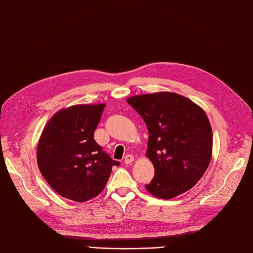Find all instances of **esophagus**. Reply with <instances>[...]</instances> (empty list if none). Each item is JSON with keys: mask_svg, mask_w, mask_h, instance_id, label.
Returning a JSON list of instances; mask_svg holds the SVG:
<instances>
[{"mask_svg": "<svg viewBox=\"0 0 253 253\" xmlns=\"http://www.w3.org/2000/svg\"><path fill=\"white\" fill-rule=\"evenodd\" d=\"M134 161V157L132 155H126V158H125V164L126 165H130L131 162Z\"/></svg>", "mask_w": 253, "mask_h": 253, "instance_id": "esophagus-1", "label": "esophagus"}]
</instances>
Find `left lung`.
I'll return each instance as SVG.
<instances>
[{"label":"left lung","instance_id":"obj_1","mask_svg":"<svg viewBox=\"0 0 253 253\" xmlns=\"http://www.w3.org/2000/svg\"><path fill=\"white\" fill-rule=\"evenodd\" d=\"M126 102L141 115L149 133L146 155L155 176L146 189L171 199L194 187L212 154V128L204 109L170 92L137 95Z\"/></svg>","mask_w":253,"mask_h":253}]
</instances>
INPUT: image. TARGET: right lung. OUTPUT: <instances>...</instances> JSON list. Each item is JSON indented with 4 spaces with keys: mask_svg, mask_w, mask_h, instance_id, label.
Here are the masks:
<instances>
[{
    "mask_svg": "<svg viewBox=\"0 0 253 253\" xmlns=\"http://www.w3.org/2000/svg\"><path fill=\"white\" fill-rule=\"evenodd\" d=\"M105 104L76 105L50 118L38 143L40 172L56 193L83 203L105 188L111 168L120 166L95 142Z\"/></svg>",
    "mask_w": 253,
    "mask_h": 253,
    "instance_id": "add662e5",
    "label": "right lung"
}]
</instances>
